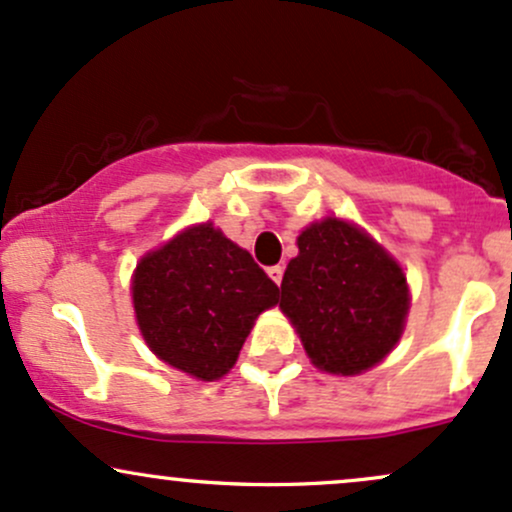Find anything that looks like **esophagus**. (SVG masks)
<instances>
[{
  "mask_svg": "<svg viewBox=\"0 0 512 512\" xmlns=\"http://www.w3.org/2000/svg\"><path fill=\"white\" fill-rule=\"evenodd\" d=\"M267 274H269V277H272V282H274V284H282V277H284V267H282V265H274V267H269V269H267Z\"/></svg>",
  "mask_w": 512,
  "mask_h": 512,
  "instance_id": "obj_1",
  "label": "esophagus"
}]
</instances>
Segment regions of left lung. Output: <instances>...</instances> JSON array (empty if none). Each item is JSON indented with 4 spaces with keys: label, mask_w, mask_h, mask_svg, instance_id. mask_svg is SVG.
Returning <instances> with one entry per match:
<instances>
[{
    "label": "left lung",
    "mask_w": 512,
    "mask_h": 512,
    "mask_svg": "<svg viewBox=\"0 0 512 512\" xmlns=\"http://www.w3.org/2000/svg\"><path fill=\"white\" fill-rule=\"evenodd\" d=\"M279 308L318 369L359 374L401 338L408 286L401 267L367 233L325 218L299 235Z\"/></svg>",
    "instance_id": "left-lung-1"
}]
</instances>
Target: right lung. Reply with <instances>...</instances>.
I'll return each mask as SVG.
<instances>
[{
  "label": "right lung",
  "mask_w": 512,
  "mask_h": 512,
  "mask_svg": "<svg viewBox=\"0 0 512 512\" xmlns=\"http://www.w3.org/2000/svg\"><path fill=\"white\" fill-rule=\"evenodd\" d=\"M279 286L211 223L187 228L140 260L133 308L150 350L201 381L221 379Z\"/></svg>",
  "instance_id": "add662e5"
}]
</instances>
